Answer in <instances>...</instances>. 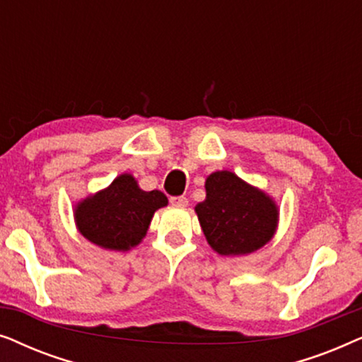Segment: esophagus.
I'll use <instances>...</instances> for the list:
<instances>
[{
  "instance_id": "esophagus-1",
  "label": "esophagus",
  "mask_w": 362,
  "mask_h": 362,
  "mask_svg": "<svg viewBox=\"0 0 362 362\" xmlns=\"http://www.w3.org/2000/svg\"><path fill=\"white\" fill-rule=\"evenodd\" d=\"M170 202L173 206H187V197L186 196H171Z\"/></svg>"
}]
</instances>
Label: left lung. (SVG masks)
<instances>
[{"label":"left lung","instance_id":"1","mask_svg":"<svg viewBox=\"0 0 362 362\" xmlns=\"http://www.w3.org/2000/svg\"><path fill=\"white\" fill-rule=\"evenodd\" d=\"M206 201L196 206L207 242L221 255L250 254L274 235L279 212L269 196L230 171L206 180Z\"/></svg>","mask_w":362,"mask_h":362}]
</instances>
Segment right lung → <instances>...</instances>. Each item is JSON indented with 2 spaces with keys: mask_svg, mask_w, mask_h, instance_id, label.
<instances>
[{
  "mask_svg": "<svg viewBox=\"0 0 362 362\" xmlns=\"http://www.w3.org/2000/svg\"><path fill=\"white\" fill-rule=\"evenodd\" d=\"M166 204L161 191H141L133 176L122 175L107 189L81 202L76 221L81 234L92 244L127 250L145 237L155 211Z\"/></svg>",
  "mask_w": 362,
  "mask_h": 362,
  "instance_id": "right-lung-1",
  "label": "right lung"
}]
</instances>
